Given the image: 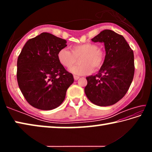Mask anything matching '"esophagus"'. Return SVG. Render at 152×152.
<instances>
[{"instance_id": "esophagus-1", "label": "esophagus", "mask_w": 152, "mask_h": 152, "mask_svg": "<svg viewBox=\"0 0 152 152\" xmlns=\"http://www.w3.org/2000/svg\"><path fill=\"white\" fill-rule=\"evenodd\" d=\"M80 78L79 76H74V80H78Z\"/></svg>"}]
</instances>
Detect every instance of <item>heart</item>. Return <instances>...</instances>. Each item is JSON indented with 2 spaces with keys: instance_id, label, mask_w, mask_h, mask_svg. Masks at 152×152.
<instances>
[{
  "instance_id": "heart-1",
  "label": "heart",
  "mask_w": 152,
  "mask_h": 152,
  "mask_svg": "<svg viewBox=\"0 0 152 152\" xmlns=\"http://www.w3.org/2000/svg\"><path fill=\"white\" fill-rule=\"evenodd\" d=\"M58 60L61 66L70 68L79 60L80 65L70 69L71 73L75 75L83 76L99 70L104 61V51L99 49L95 43H87L73 46L72 52L66 48H62L58 51Z\"/></svg>"
}]
</instances>
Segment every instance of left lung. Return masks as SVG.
<instances>
[{
  "mask_svg": "<svg viewBox=\"0 0 152 152\" xmlns=\"http://www.w3.org/2000/svg\"><path fill=\"white\" fill-rule=\"evenodd\" d=\"M92 41L104 43L106 55L99 73L86 77L84 92L93 104L110 106L125 96L132 84L134 55L125 38L112 30L102 31Z\"/></svg>",
  "mask_w": 152,
  "mask_h": 152,
  "instance_id": "8db88e82",
  "label": "left lung"
}]
</instances>
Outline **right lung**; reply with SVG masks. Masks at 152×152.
Segmentation results:
<instances>
[{
  "label": "right lung",
  "mask_w": 152,
  "mask_h": 152,
  "mask_svg": "<svg viewBox=\"0 0 152 152\" xmlns=\"http://www.w3.org/2000/svg\"><path fill=\"white\" fill-rule=\"evenodd\" d=\"M66 41L42 33L28 40L17 60V78L26 101L36 109L52 110L62 103L67 89L74 82L58 60Z\"/></svg>",
  "instance_id": "add662e5"
}]
</instances>
